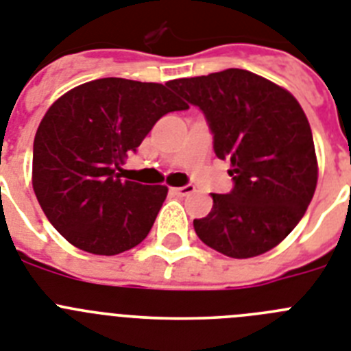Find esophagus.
Segmentation results:
<instances>
[{"mask_svg":"<svg viewBox=\"0 0 351 351\" xmlns=\"http://www.w3.org/2000/svg\"><path fill=\"white\" fill-rule=\"evenodd\" d=\"M173 193L179 197H188L191 195L193 191H195V186H191V184H186V186H181V188H173Z\"/></svg>","mask_w":351,"mask_h":351,"instance_id":"esophagus-1","label":"esophagus"}]
</instances>
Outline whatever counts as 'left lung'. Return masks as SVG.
<instances>
[{
  "instance_id": "obj_1",
  "label": "left lung",
  "mask_w": 351,
  "mask_h": 351,
  "mask_svg": "<svg viewBox=\"0 0 351 351\" xmlns=\"http://www.w3.org/2000/svg\"><path fill=\"white\" fill-rule=\"evenodd\" d=\"M204 113L220 160H230L232 190L211 193L197 236L223 256L247 259L277 247L313 200L318 163L311 125L287 90L243 69L169 83Z\"/></svg>"
}]
</instances>
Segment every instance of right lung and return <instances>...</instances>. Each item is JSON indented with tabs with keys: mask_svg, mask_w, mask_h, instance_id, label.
<instances>
[{
	"mask_svg": "<svg viewBox=\"0 0 351 351\" xmlns=\"http://www.w3.org/2000/svg\"><path fill=\"white\" fill-rule=\"evenodd\" d=\"M188 104L161 83L103 77L53 103L33 142V191L51 226L74 247L115 256L147 238L167 186L121 179L152 125Z\"/></svg>",
	"mask_w": 351,
	"mask_h": 351,
	"instance_id": "obj_1",
	"label": "right lung"
}]
</instances>
